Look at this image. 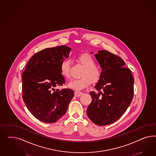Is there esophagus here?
Instances as JSON below:
<instances>
[{"label":"esophagus","mask_w":156,"mask_h":156,"mask_svg":"<svg viewBox=\"0 0 156 156\" xmlns=\"http://www.w3.org/2000/svg\"><path fill=\"white\" fill-rule=\"evenodd\" d=\"M83 94V93H82L81 91H76L74 92V95L76 97H80L81 95Z\"/></svg>","instance_id":"1"}]
</instances>
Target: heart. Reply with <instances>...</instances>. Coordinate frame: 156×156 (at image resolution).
Returning a JSON list of instances; mask_svg holds the SVG:
<instances>
[{"label": "heart", "mask_w": 156, "mask_h": 156, "mask_svg": "<svg viewBox=\"0 0 156 156\" xmlns=\"http://www.w3.org/2000/svg\"><path fill=\"white\" fill-rule=\"evenodd\" d=\"M77 59L85 67L80 75L82 77L72 80L68 84V86L73 90H80L89 86L91 82L92 83L97 82L102 76V71L96 66V62L90 54H81L78 56ZM71 62L69 59H65L61 62L62 75L67 80L71 78Z\"/></svg>", "instance_id": "b5f03b06"}]
</instances>
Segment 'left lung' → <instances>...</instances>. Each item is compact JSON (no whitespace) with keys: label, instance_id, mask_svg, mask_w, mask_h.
Returning a JSON list of instances; mask_svg holds the SVG:
<instances>
[{"label":"left lung","instance_id":"left-lung-1","mask_svg":"<svg viewBox=\"0 0 156 156\" xmlns=\"http://www.w3.org/2000/svg\"><path fill=\"white\" fill-rule=\"evenodd\" d=\"M95 56L102 76L94 86L97 92H89L92 101L87 114L95 124L105 126L117 121L126 111L133 98L134 80L131 70L117 55L100 50Z\"/></svg>","mask_w":156,"mask_h":156}]
</instances>
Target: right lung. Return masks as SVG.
Returning a JSON list of instances; mask_svg holds the SVG:
<instances>
[{
	"label": "right lung",
	"mask_w": 156,
	"mask_h": 156,
	"mask_svg": "<svg viewBox=\"0 0 156 156\" xmlns=\"http://www.w3.org/2000/svg\"><path fill=\"white\" fill-rule=\"evenodd\" d=\"M70 50L64 45L43 49L31 58L22 73L24 102L30 112L43 122H55L61 118L74 97L71 89H54L65 83L61 64Z\"/></svg>",
	"instance_id": "add662e5"
}]
</instances>
